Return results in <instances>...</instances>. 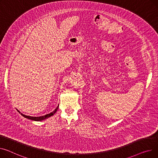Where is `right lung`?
<instances>
[{"label": "right lung", "mask_w": 158, "mask_h": 158, "mask_svg": "<svg viewBox=\"0 0 158 158\" xmlns=\"http://www.w3.org/2000/svg\"><path fill=\"white\" fill-rule=\"evenodd\" d=\"M58 107H59V105H58V106L55 109L54 111H52V112H51V113H49V114H46V115H43V116H40V117L28 116V115H24V114H21V115H23V117H25V118H27V119H31V120L35 121H40L44 120V119H47V118H48L52 116V115H54V114L56 113V112L57 111V110H58ZM18 111L20 113V112H19V110H18Z\"/></svg>", "instance_id": "right-lung-1"}]
</instances>
